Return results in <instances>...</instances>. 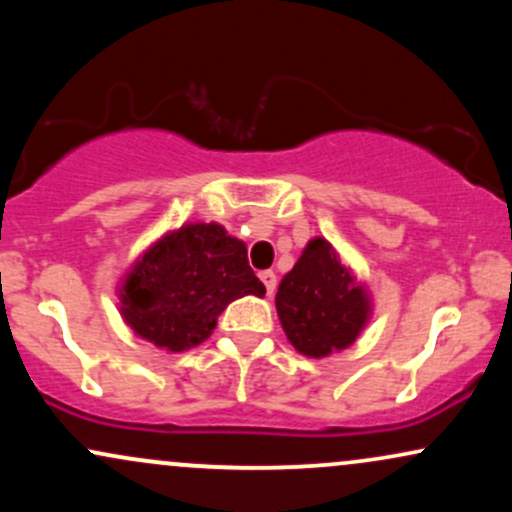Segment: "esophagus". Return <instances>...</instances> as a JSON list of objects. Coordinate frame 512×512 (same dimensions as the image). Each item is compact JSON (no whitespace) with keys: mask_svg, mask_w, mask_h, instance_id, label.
I'll return each instance as SVG.
<instances>
[{"mask_svg":"<svg viewBox=\"0 0 512 512\" xmlns=\"http://www.w3.org/2000/svg\"><path fill=\"white\" fill-rule=\"evenodd\" d=\"M260 279H262L264 289H267L269 296H272L274 289H276V274L272 272V269H267V272H262V274H260Z\"/></svg>","mask_w":512,"mask_h":512,"instance_id":"34e87169","label":"esophagus"}]
</instances>
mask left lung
<instances>
[{
    "instance_id": "obj_1",
    "label": "left lung",
    "mask_w": 512,
    "mask_h": 512,
    "mask_svg": "<svg viewBox=\"0 0 512 512\" xmlns=\"http://www.w3.org/2000/svg\"><path fill=\"white\" fill-rule=\"evenodd\" d=\"M281 327L303 356L325 358L351 346L373 313L366 286L325 238H313L276 291Z\"/></svg>"
}]
</instances>
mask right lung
I'll return each mask as SVG.
<instances>
[{
    "mask_svg": "<svg viewBox=\"0 0 512 512\" xmlns=\"http://www.w3.org/2000/svg\"><path fill=\"white\" fill-rule=\"evenodd\" d=\"M120 315L137 337L178 354L214 332L226 305L267 289L243 240L219 223H185L158 238L120 284Z\"/></svg>",
    "mask_w": 512,
    "mask_h": 512,
    "instance_id": "right-lung-1",
    "label": "right lung"
}]
</instances>
